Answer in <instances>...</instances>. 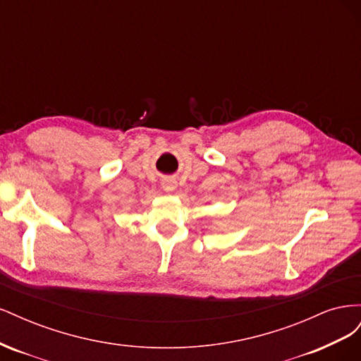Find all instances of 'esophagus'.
Here are the masks:
<instances>
[{"label":"esophagus","instance_id":"34e87169","mask_svg":"<svg viewBox=\"0 0 361 361\" xmlns=\"http://www.w3.org/2000/svg\"><path fill=\"white\" fill-rule=\"evenodd\" d=\"M162 188L166 190L167 192H170V191H173L174 188H176V183H174L173 180H166V182L162 183Z\"/></svg>","mask_w":361,"mask_h":361}]
</instances>
